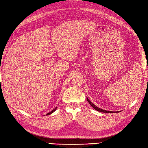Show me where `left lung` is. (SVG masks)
I'll return each mask as SVG.
<instances>
[{
  "instance_id": "obj_1",
  "label": "left lung",
  "mask_w": 148,
  "mask_h": 148,
  "mask_svg": "<svg viewBox=\"0 0 148 148\" xmlns=\"http://www.w3.org/2000/svg\"><path fill=\"white\" fill-rule=\"evenodd\" d=\"M86 99H87V100H88V102H89V104H90L91 106L95 109V110H97V111H100V112H102V113H119L120 112V111H106V110H102V109L99 108H98L97 106H96L93 103H92V102H91L90 100L88 99V97Z\"/></svg>"
}]
</instances>
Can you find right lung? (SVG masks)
Returning <instances> with one entry per match:
<instances>
[{
    "label": "right lung",
    "instance_id": "add662e5",
    "mask_svg": "<svg viewBox=\"0 0 148 148\" xmlns=\"http://www.w3.org/2000/svg\"><path fill=\"white\" fill-rule=\"evenodd\" d=\"M57 107H56V108H55V109H54V110H53L51 111V112H49V113H47L46 114V115H51V113H53L54 112V111H55V110H57Z\"/></svg>",
    "mask_w": 148,
    "mask_h": 148
}]
</instances>
